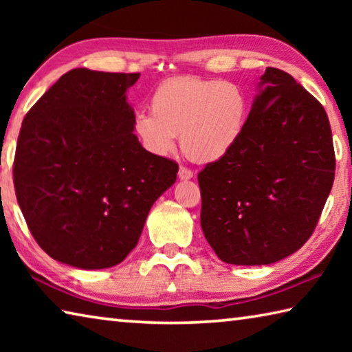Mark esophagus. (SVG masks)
Masks as SVG:
<instances>
[{
  "instance_id": "esophagus-1",
  "label": "esophagus",
  "mask_w": 352,
  "mask_h": 352,
  "mask_svg": "<svg viewBox=\"0 0 352 352\" xmlns=\"http://www.w3.org/2000/svg\"><path fill=\"white\" fill-rule=\"evenodd\" d=\"M192 177H194V172L188 168H184V166H182V168L178 169V178H180V180H190Z\"/></svg>"
}]
</instances>
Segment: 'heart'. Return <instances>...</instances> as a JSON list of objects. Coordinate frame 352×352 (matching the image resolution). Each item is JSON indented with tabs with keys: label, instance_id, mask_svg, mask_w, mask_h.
<instances>
[{
	"label": "heart",
	"instance_id": "heart-1",
	"mask_svg": "<svg viewBox=\"0 0 352 352\" xmlns=\"http://www.w3.org/2000/svg\"><path fill=\"white\" fill-rule=\"evenodd\" d=\"M248 115L245 91L233 82L182 76L163 82L151 113H136L133 132L155 155H169L180 135L182 151L195 163H216L239 142Z\"/></svg>",
	"mask_w": 352,
	"mask_h": 352
}]
</instances>
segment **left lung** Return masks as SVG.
Segmentation results:
<instances>
[{"instance_id":"8db88e82","label":"left lung","mask_w":352,"mask_h":352,"mask_svg":"<svg viewBox=\"0 0 352 352\" xmlns=\"http://www.w3.org/2000/svg\"><path fill=\"white\" fill-rule=\"evenodd\" d=\"M333 175L323 105L285 71L267 68L239 142L199 174L208 243L226 264L287 258L312 236Z\"/></svg>"}]
</instances>
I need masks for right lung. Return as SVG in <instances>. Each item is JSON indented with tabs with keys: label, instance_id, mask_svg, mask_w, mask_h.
Instances as JSON below:
<instances>
[{
	"label": "right lung",
	"instance_id": "obj_1",
	"mask_svg": "<svg viewBox=\"0 0 352 352\" xmlns=\"http://www.w3.org/2000/svg\"><path fill=\"white\" fill-rule=\"evenodd\" d=\"M140 73L76 68L25 116L14 186L34 239L52 259L109 269L138 243L153 201L178 164L147 152L133 133L126 91Z\"/></svg>",
	"mask_w": 352,
	"mask_h": 352
}]
</instances>
